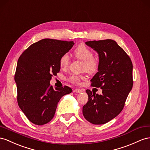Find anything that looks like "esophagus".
I'll return each instance as SVG.
<instances>
[{"label": "esophagus", "instance_id": "1", "mask_svg": "<svg viewBox=\"0 0 150 150\" xmlns=\"http://www.w3.org/2000/svg\"><path fill=\"white\" fill-rule=\"evenodd\" d=\"M83 90L82 89H75L74 90V92H75V93H82V92H83Z\"/></svg>", "mask_w": 150, "mask_h": 150}]
</instances>
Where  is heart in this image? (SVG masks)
<instances>
[{
    "label": "heart",
    "instance_id": "obj_1",
    "mask_svg": "<svg viewBox=\"0 0 150 150\" xmlns=\"http://www.w3.org/2000/svg\"><path fill=\"white\" fill-rule=\"evenodd\" d=\"M74 56L83 61V70L89 74H93L97 71L99 67V61L98 58L93 56V52L88 48L86 45L80 44L74 51ZM70 57L67 54H64L60 57L59 60V67L62 69H66L70 64ZM85 76L82 75L74 74L69 77V81L74 83H79Z\"/></svg>",
    "mask_w": 150,
    "mask_h": 150
}]
</instances>
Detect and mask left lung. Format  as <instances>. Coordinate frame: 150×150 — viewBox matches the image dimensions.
Here are the masks:
<instances>
[{"mask_svg":"<svg viewBox=\"0 0 150 150\" xmlns=\"http://www.w3.org/2000/svg\"><path fill=\"white\" fill-rule=\"evenodd\" d=\"M99 54L98 71L91 80V86L100 87L99 95L86 90L89 99L83 106L84 118L95 125L104 124L124 108L133 86L132 63L116 42L111 39L86 42Z\"/></svg>","mask_w":150,"mask_h":150,"instance_id":"left-lung-1","label":"left lung"}]
</instances>
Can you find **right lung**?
<instances>
[{
	"label": "right lung",
	"instance_id": "obj_1",
	"mask_svg": "<svg viewBox=\"0 0 150 150\" xmlns=\"http://www.w3.org/2000/svg\"><path fill=\"white\" fill-rule=\"evenodd\" d=\"M74 45L73 41L45 38L32 44L19 57L14 75L18 104L33 124H47L60 99L71 93L67 86L54 89L49 82L59 72L60 57Z\"/></svg>",
	"mask_w": 150,
	"mask_h": 150
}]
</instances>
